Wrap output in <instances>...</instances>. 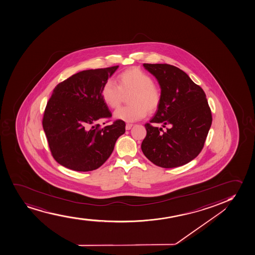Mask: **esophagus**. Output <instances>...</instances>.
Here are the masks:
<instances>
[{"instance_id":"esophagus-1","label":"esophagus","mask_w":255,"mask_h":255,"mask_svg":"<svg viewBox=\"0 0 255 255\" xmlns=\"http://www.w3.org/2000/svg\"><path fill=\"white\" fill-rule=\"evenodd\" d=\"M132 126H133L132 124H126V129H127V130H129V129H131Z\"/></svg>"}]
</instances>
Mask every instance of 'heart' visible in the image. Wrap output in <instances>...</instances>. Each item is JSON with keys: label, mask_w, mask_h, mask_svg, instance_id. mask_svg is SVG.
<instances>
[{"label": "heart", "mask_w": 255, "mask_h": 255, "mask_svg": "<svg viewBox=\"0 0 255 255\" xmlns=\"http://www.w3.org/2000/svg\"><path fill=\"white\" fill-rule=\"evenodd\" d=\"M115 83L108 80L101 88V98L110 109L120 106L123 95L129 94L128 106L122 107L115 112V118L126 122H134L143 119L147 112L157 111L162 101V92L158 86L146 72L131 68L121 72Z\"/></svg>", "instance_id": "1"}]
</instances>
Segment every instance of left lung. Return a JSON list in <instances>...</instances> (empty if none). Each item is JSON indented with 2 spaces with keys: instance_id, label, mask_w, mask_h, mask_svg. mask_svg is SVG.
I'll return each mask as SVG.
<instances>
[{
  "instance_id": "left-lung-1",
  "label": "left lung",
  "mask_w": 255,
  "mask_h": 255,
  "mask_svg": "<svg viewBox=\"0 0 255 255\" xmlns=\"http://www.w3.org/2000/svg\"><path fill=\"white\" fill-rule=\"evenodd\" d=\"M161 87L162 101L154 117L145 125L141 150L162 168L182 166L200 153L212 124V114L203 89L185 72L167 63H143ZM169 126L166 131L152 123Z\"/></svg>"
}]
</instances>
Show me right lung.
<instances>
[{"mask_svg":"<svg viewBox=\"0 0 255 255\" xmlns=\"http://www.w3.org/2000/svg\"><path fill=\"white\" fill-rule=\"evenodd\" d=\"M119 66L79 72L57 85L44 112L42 126L52 157L75 171H92L110 157L126 132L123 121L101 127L112 117L101 88Z\"/></svg>","mask_w":255,"mask_h":255,"instance_id":"right-lung-1","label":"right lung"}]
</instances>
